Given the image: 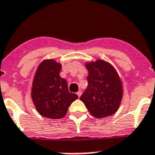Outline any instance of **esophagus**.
I'll list each match as a JSON object with an SVG mask.
<instances>
[{
  "label": "esophagus",
  "instance_id": "obj_1",
  "mask_svg": "<svg viewBox=\"0 0 155 155\" xmlns=\"http://www.w3.org/2000/svg\"><path fill=\"white\" fill-rule=\"evenodd\" d=\"M81 93H82V92L81 91H78V93H77V95L78 96V97H80L81 95Z\"/></svg>",
  "mask_w": 155,
  "mask_h": 155
}]
</instances>
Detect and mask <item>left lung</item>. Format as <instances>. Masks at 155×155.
<instances>
[{
	"label": "left lung",
	"instance_id": "left-lung-1",
	"mask_svg": "<svg viewBox=\"0 0 155 155\" xmlns=\"http://www.w3.org/2000/svg\"><path fill=\"white\" fill-rule=\"evenodd\" d=\"M86 67L89 71L88 86L80 100L96 118L112 116L119 108L123 95L117 73L103 60L86 64Z\"/></svg>",
	"mask_w": 155,
	"mask_h": 155
}]
</instances>
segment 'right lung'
<instances>
[{"label": "right lung", "instance_id": "right-lung-1", "mask_svg": "<svg viewBox=\"0 0 155 155\" xmlns=\"http://www.w3.org/2000/svg\"><path fill=\"white\" fill-rule=\"evenodd\" d=\"M61 69V64L54 60H46L35 75L31 98L37 111L44 117L62 118L72 102L78 98L69 92L67 81L59 75Z\"/></svg>", "mask_w": 155, "mask_h": 155}]
</instances>
